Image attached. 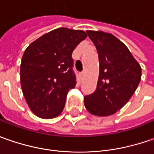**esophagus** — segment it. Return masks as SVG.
I'll return each instance as SVG.
<instances>
[{"mask_svg":"<svg viewBox=\"0 0 154 154\" xmlns=\"http://www.w3.org/2000/svg\"><path fill=\"white\" fill-rule=\"evenodd\" d=\"M79 78H80V80H82V79H84V72H81L79 74Z\"/></svg>","mask_w":154,"mask_h":154,"instance_id":"obj_1","label":"esophagus"}]
</instances>
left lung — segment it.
<instances>
[{
    "label": "left lung",
    "instance_id": "obj_1",
    "mask_svg": "<svg viewBox=\"0 0 154 154\" xmlns=\"http://www.w3.org/2000/svg\"><path fill=\"white\" fill-rule=\"evenodd\" d=\"M97 48L99 77L93 93L84 97L85 106L97 116H108L131 97L141 80L142 69L126 46L111 34L86 31Z\"/></svg>",
    "mask_w": 154,
    "mask_h": 154
}]
</instances>
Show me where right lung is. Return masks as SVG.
I'll list each match as a JSON object with an SVG mask.
<instances>
[{"instance_id": "add662e5", "label": "right lung", "mask_w": 154, "mask_h": 154, "mask_svg": "<svg viewBox=\"0 0 154 154\" xmlns=\"http://www.w3.org/2000/svg\"><path fill=\"white\" fill-rule=\"evenodd\" d=\"M86 36L82 30L59 28L27 47L20 66L21 87L38 117L55 118L63 110L67 94L76 85L72 53Z\"/></svg>"}]
</instances>
